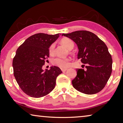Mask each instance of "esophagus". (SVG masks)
I'll list each match as a JSON object with an SVG mask.
<instances>
[{
  "mask_svg": "<svg viewBox=\"0 0 123 123\" xmlns=\"http://www.w3.org/2000/svg\"><path fill=\"white\" fill-rule=\"evenodd\" d=\"M67 70V68H61V70L62 71V72H66Z\"/></svg>",
  "mask_w": 123,
  "mask_h": 123,
  "instance_id": "esophagus-1",
  "label": "esophagus"
}]
</instances>
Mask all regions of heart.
Returning a JSON list of instances; mask_svg holds the SVG:
<instances>
[{"label": "heart", "instance_id": "1", "mask_svg": "<svg viewBox=\"0 0 123 123\" xmlns=\"http://www.w3.org/2000/svg\"><path fill=\"white\" fill-rule=\"evenodd\" d=\"M61 43L64 45L69 50H71L74 47V43L72 39H70L67 37H64L63 38L61 41ZM55 43H53L50 45L49 47V52L50 54H53L55 51ZM70 60L69 58H66V59H62L60 57H56L52 61V63L55 66H57L62 68H66L68 67L70 65Z\"/></svg>", "mask_w": 123, "mask_h": 123}]
</instances>
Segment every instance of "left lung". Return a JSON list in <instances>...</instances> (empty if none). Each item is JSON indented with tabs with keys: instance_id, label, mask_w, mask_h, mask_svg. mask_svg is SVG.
<instances>
[{
	"instance_id": "1",
	"label": "left lung",
	"mask_w": 123,
	"mask_h": 123,
	"mask_svg": "<svg viewBox=\"0 0 123 123\" xmlns=\"http://www.w3.org/2000/svg\"><path fill=\"white\" fill-rule=\"evenodd\" d=\"M72 39L78 47V59L86 64V69H76L77 75L72 80L77 91L86 94H93L103 89L112 70V59L104 42L88 31H76L62 34Z\"/></svg>"
}]
</instances>
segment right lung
I'll return each instance as SVG.
<instances>
[{
	"label": "right lung",
	"instance_id": "obj_1",
	"mask_svg": "<svg viewBox=\"0 0 123 123\" xmlns=\"http://www.w3.org/2000/svg\"><path fill=\"white\" fill-rule=\"evenodd\" d=\"M60 35L35 34L17 50L12 62L13 74L20 88L29 96L44 97L55 88L56 78L62 73L61 70L54 66L44 71L42 67L49 57V46Z\"/></svg>",
	"mask_w": 123,
	"mask_h": 123
}]
</instances>
